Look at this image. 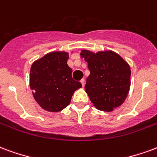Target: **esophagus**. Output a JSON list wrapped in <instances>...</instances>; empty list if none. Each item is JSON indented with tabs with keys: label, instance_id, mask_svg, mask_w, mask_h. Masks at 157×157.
I'll return each mask as SVG.
<instances>
[{
	"label": "esophagus",
	"instance_id": "esophagus-1",
	"mask_svg": "<svg viewBox=\"0 0 157 157\" xmlns=\"http://www.w3.org/2000/svg\"><path fill=\"white\" fill-rule=\"evenodd\" d=\"M80 83H82V86L84 87V83H85V80L83 79H83H81V80H80Z\"/></svg>",
	"mask_w": 157,
	"mask_h": 157
}]
</instances>
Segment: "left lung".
<instances>
[{"mask_svg":"<svg viewBox=\"0 0 157 157\" xmlns=\"http://www.w3.org/2000/svg\"><path fill=\"white\" fill-rule=\"evenodd\" d=\"M81 57L88 63L90 74L85 91L91 102L102 111H112L126 99L130 86V67L121 56L112 51L83 50Z\"/></svg>","mask_w":157,"mask_h":157,"instance_id":"8db88e82","label":"left lung"}]
</instances>
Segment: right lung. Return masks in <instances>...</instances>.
<instances>
[{
  "label": "right lung",
  "instance_id": "1",
  "mask_svg": "<svg viewBox=\"0 0 157 157\" xmlns=\"http://www.w3.org/2000/svg\"><path fill=\"white\" fill-rule=\"evenodd\" d=\"M68 53L52 52L34 62L30 71V88L37 104L47 111L58 112L69 105L74 91L82 87L72 78Z\"/></svg>",
  "mask_w": 157,
  "mask_h": 157
}]
</instances>
